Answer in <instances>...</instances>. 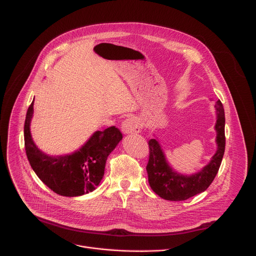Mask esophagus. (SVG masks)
<instances>
[{"label": "esophagus", "instance_id": "34e87169", "mask_svg": "<svg viewBox=\"0 0 256 256\" xmlns=\"http://www.w3.org/2000/svg\"><path fill=\"white\" fill-rule=\"evenodd\" d=\"M121 130L124 134H132V132H139L140 126L138 120L134 117H128L124 120L122 124H121Z\"/></svg>", "mask_w": 256, "mask_h": 256}]
</instances>
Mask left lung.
Wrapping results in <instances>:
<instances>
[{
	"mask_svg": "<svg viewBox=\"0 0 256 256\" xmlns=\"http://www.w3.org/2000/svg\"><path fill=\"white\" fill-rule=\"evenodd\" d=\"M214 108L217 115L214 124V130L217 132V150L208 164L200 171L191 176L178 172L169 164L158 138L150 140V160L146 171L150 188L160 198L170 201L186 200L204 192L216 178L225 150V114L220 100L216 102Z\"/></svg>",
	"mask_w": 256,
	"mask_h": 256,
	"instance_id": "1",
	"label": "left lung"
}]
</instances>
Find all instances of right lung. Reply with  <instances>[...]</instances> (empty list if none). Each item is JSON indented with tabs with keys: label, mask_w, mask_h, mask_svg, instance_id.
I'll return each instance as SVG.
<instances>
[{
	"label": "right lung",
	"mask_w": 256,
	"mask_h": 256,
	"mask_svg": "<svg viewBox=\"0 0 256 256\" xmlns=\"http://www.w3.org/2000/svg\"><path fill=\"white\" fill-rule=\"evenodd\" d=\"M33 106L34 100L26 115L24 136L26 158L37 176L61 196H82L96 190L104 178L106 158L122 140V134L115 126L96 130L78 150L48 156L38 148L31 135Z\"/></svg>",
	"instance_id": "obj_1"
}]
</instances>
